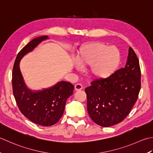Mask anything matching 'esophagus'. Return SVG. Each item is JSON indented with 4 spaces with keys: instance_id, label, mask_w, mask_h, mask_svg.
<instances>
[{
    "instance_id": "esophagus-1",
    "label": "esophagus",
    "mask_w": 153,
    "mask_h": 153,
    "mask_svg": "<svg viewBox=\"0 0 153 153\" xmlns=\"http://www.w3.org/2000/svg\"><path fill=\"white\" fill-rule=\"evenodd\" d=\"M83 88V86L82 85H80V84H76V85H75V86H74V90H82Z\"/></svg>"
}]
</instances>
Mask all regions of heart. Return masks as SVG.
Returning <instances> with one entry per match:
<instances>
[{
	"instance_id": "heart-1",
	"label": "heart",
	"mask_w": 153,
	"mask_h": 153,
	"mask_svg": "<svg viewBox=\"0 0 153 153\" xmlns=\"http://www.w3.org/2000/svg\"><path fill=\"white\" fill-rule=\"evenodd\" d=\"M120 61L119 49L102 42H94L82 47L76 56L77 65L81 67L90 66V74L96 79L110 76L117 70Z\"/></svg>"
}]
</instances>
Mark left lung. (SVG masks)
Masks as SVG:
<instances>
[{
    "mask_svg": "<svg viewBox=\"0 0 153 153\" xmlns=\"http://www.w3.org/2000/svg\"><path fill=\"white\" fill-rule=\"evenodd\" d=\"M141 69L135 51L129 47L124 68L106 79L92 81L85 88L87 110L96 124L108 127L126 118L138 98Z\"/></svg>",
    "mask_w": 153,
    "mask_h": 153,
    "instance_id": "8db88e82",
    "label": "left lung"
}]
</instances>
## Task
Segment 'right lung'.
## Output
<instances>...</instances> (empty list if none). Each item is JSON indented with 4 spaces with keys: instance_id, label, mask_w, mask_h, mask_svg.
I'll return each mask as SVG.
<instances>
[{
    "instance_id": "right-lung-1",
    "label": "right lung",
    "mask_w": 153,
    "mask_h": 153,
    "mask_svg": "<svg viewBox=\"0 0 153 153\" xmlns=\"http://www.w3.org/2000/svg\"><path fill=\"white\" fill-rule=\"evenodd\" d=\"M47 36L32 39L18 53L12 71V89L18 108L31 121L42 126H51L57 123L63 114L68 98L73 94L74 86L60 81L51 87L40 90H32L24 82L20 68L21 59L32 51Z\"/></svg>"
}]
</instances>
